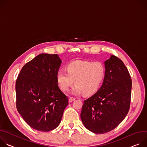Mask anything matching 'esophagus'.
Masks as SVG:
<instances>
[{"label": "esophagus", "mask_w": 147, "mask_h": 147, "mask_svg": "<svg viewBox=\"0 0 147 147\" xmlns=\"http://www.w3.org/2000/svg\"><path fill=\"white\" fill-rule=\"evenodd\" d=\"M75 99H76L75 98V97H70L69 99V102L71 103V102L74 101Z\"/></svg>", "instance_id": "1"}]
</instances>
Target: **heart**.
I'll return each instance as SVG.
<instances>
[{
  "instance_id": "obj_1",
  "label": "heart",
  "mask_w": 147,
  "mask_h": 147,
  "mask_svg": "<svg viewBox=\"0 0 147 147\" xmlns=\"http://www.w3.org/2000/svg\"><path fill=\"white\" fill-rule=\"evenodd\" d=\"M67 71L60 69L57 74V82L63 91H67L75 83L71 93L82 92L86 95L94 93L99 88L105 75V67L100 62L76 61L67 65Z\"/></svg>"
}]
</instances>
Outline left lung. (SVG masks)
Here are the masks:
<instances>
[{"label": "left lung", "mask_w": 147, "mask_h": 147, "mask_svg": "<svg viewBox=\"0 0 147 147\" xmlns=\"http://www.w3.org/2000/svg\"><path fill=\"white\" fill-rule=\"evenodd\" d=\"M105 75L100 89L84 100L80 118L95 134L115 129L124 119L131 102L132 80L123 62L115 55L105 62Z\"/></svg>", "instance_id": "left-lung-1"}]
</instances>
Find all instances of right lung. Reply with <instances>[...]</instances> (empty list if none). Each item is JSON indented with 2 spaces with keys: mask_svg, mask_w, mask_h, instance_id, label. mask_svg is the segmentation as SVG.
<instances>
[{
  "mask_svg": "<svg viewBox=\"0 0 147 147\" xmlns=\"http://www.w3.org/2000/svg\"><path fill=\"white\" fill-rule=\"evenodd\" d=\"M57 54H41L22 68L16 82V107L26 123L38 131L56 128L68 99L58 87Z\"/></svg>",
  "mask_w": 147,
  "mask_h": 147,
  "instance_id": "right-lung-1",
  "label": "right lung"
}]
</instances>
